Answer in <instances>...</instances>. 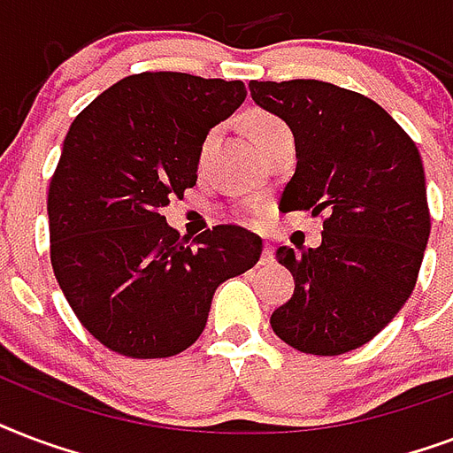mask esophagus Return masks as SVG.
Here are the masks:
<instances>
[{"mask_svg": "<svg viewBox=\"0 0 453 453\" xmlns=\"http://www.w3.org/2000/svg\"><path fill=\"white\" fill-rule=\"evenodd\" d=\"M274 262V248L269 243H265V250H262V259H259V265H272Z\"/></svg>", "mask_w": 453, "mask_h": 453, "instance_id": "esophagus-1", "label": "esophagus"}]
</instances>
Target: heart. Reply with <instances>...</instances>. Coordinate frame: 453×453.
I'll return each instance as SVG.
<instances>
[{
	"mask_svg": "<svg viewBox=\"0 0 453 453\" xmlns=\"http://www.w3.org/2000/svg\"><path fill=\"white\" fill-rule=\"evenodd\" d=\"M279 125H283V122L279 120L276 115H272V113H252L250 115V134H252V139H255V136H259V134H265V132H269V129L279 127ZM215 139H217V129H210L208 134L203 136L201 146H198V163H201V165L208 160V153H210V149H212Z\"/></svg>",
	"mask_w": 453,
	"mask_h": 453,
	"instance_id": "b5f03b06",
	"label": "heart"
}]
</instances>
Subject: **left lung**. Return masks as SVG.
<instances>
[{
  "label": "left lung",
  "instance_id": "8db88e82",
  "mask_svg": "<svg viewBox=\"0 0 453 453\" xmlns=\"http://www.w3.org/2000/svg\"><path fill=\"white\" fill-rule=\"evenodd\" d=\"M248 87L296 136V174L279 208L326 215L319 248L276 250L296 293L272 314V328L300 352L357 349L390 324L418 279L430 236L418 149L364 94L319 80Z\"/></svg>",
  "mask_w": 453,
  "mask_h": 453
}]
</instances>
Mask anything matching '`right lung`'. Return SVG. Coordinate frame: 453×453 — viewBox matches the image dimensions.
<instances>
[{"label":"right lung","mask_w":453,"mask_h":453,"mask_svg":"<svg viewBox=\"0 0 453 453\" xmlns=\"http://www.w3.org/2000/svg\"><path fill=\"white\" fill-rule=\"evenodd\" d=\"M245 101L241 80L129 75L77 115L49 184L51 266L80 324L132 359L184 352L219 283L257 265L262 238L217 224L188 243L160 210L196 187L198 146Z\"/></svg>","instance_id":"right-lung-1"}]
</instances>
